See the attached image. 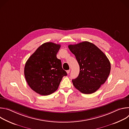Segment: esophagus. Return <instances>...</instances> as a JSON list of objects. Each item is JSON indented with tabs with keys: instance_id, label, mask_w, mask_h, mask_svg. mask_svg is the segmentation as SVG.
<instances>
[{
	"instance_id": "1",
	"label": "esophagus",
	"mask_w": 129,
	"mask_h": 129,
	"mask_svg": "<svg viewBox=\"0 0 129 129\" xmlns=\"http://www.w3.org/2000/svg\"><path fill=\"white\" fill-rule=\"evenodd\" d=\"M70 70H68L66 71V72H67V74H69V72H70Z\"/></svg>"
}]
</instances>
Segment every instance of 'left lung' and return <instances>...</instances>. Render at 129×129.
Returning a JSON list of instances; mask_svg holds the SVG:
<instances>
[{
  "mask_svg": "<svg viewBox=\"0 0 129 129\" xmlns=\"http://www.w3.org/2000/svg\"><path fill=\"white\" fill-rule=\"evenodd\" d=\"M68 48L80 66L78 77L72 80L73 86L84 94L97 91L107 80L111 64L105 53L94 44L84 41Z\"/></svg>",
  "mask_w": 129,
  "mask_h": 129,
  "instance_id": "obj_1",
  "label": "left lung"
}]
</instances>
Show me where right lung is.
Here are the masks:
<instances>
[{"instance_id":"add662e5","label":"right lung","mask_w":129,"mask_h":129,"mask_svg":"<svg viewBox=\"0 0 129 129\" xmlns=\"http://www.w3.org/2000/svg\"><path fill=\"white\" fill-rule=\"evenodd\" d=\"M60 44L46 42L42 44L27 60L24 67L26 81L36 93L48 95L56 91L67 72L57 58Z\"/></svg>"}]
</instances>
